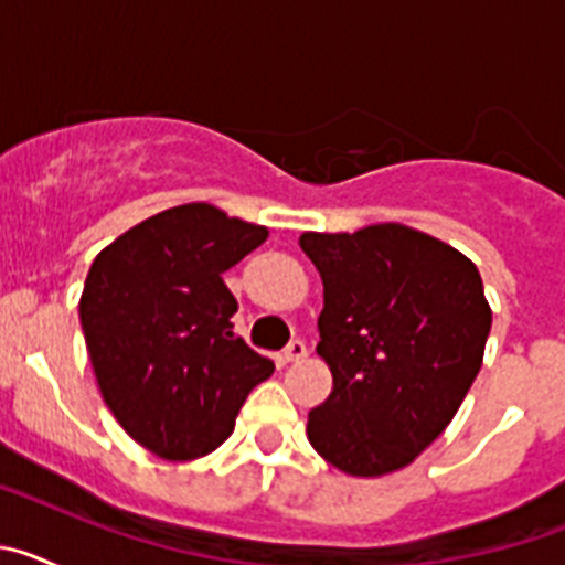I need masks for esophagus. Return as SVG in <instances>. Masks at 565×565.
Instances as JSON below:
<instances>
[{
    "label": "esophagus",
    "instance_id": "34e87169",
    "mask_svg": "<svg viewBox=\"0 0 565 565\" xmlns=\"http://www.w3.org/2000/svg\"><path fill=\"white\" fill-rule=\"evenodd\" d=\"M306 356H308V344L302 342V339H294L286 351H282V359H286V362H302Z\"/></svg>",
    "mask_w": 565,
    "mask_h": 565
}]
</instances>
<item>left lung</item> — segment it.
Segmentation results:
<instances>
[{"label":"left lung","instance_id":"left-lung-1","mask_svg":"<svg viewBox=\"0 0 565 565\" xmlns=\"http://www.w3.org/2000/svg\"><path fill=\"white\" fill-rule=\"evenodd\" d=\"M319 277L317 353L333 391L308 413V441L337 469L379 478L447 430L476 382L492 311L476 263L402 223L306 232Z\"/></svg>","mask_w":565,"mask_h":565}]
</instances>
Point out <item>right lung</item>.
<instances>
[{"instance_id": "right-lung-1", "label": "right lung", "mask_w": 565, "mask_h": 565, "mask_svg": "<svg viewBox=\"0 0 565 565\" xmlns=\"http://www.w3.org/2000/svg\"><path fill=\"white\" fill-rule=\"evenodd\" d=\"M268 228L212 203L167 209L113 239L89 266L78 317L98 391L129 438L167 461L217 450L274 362L232 331L223 274Z\"/></svg>"}]
</instances>
